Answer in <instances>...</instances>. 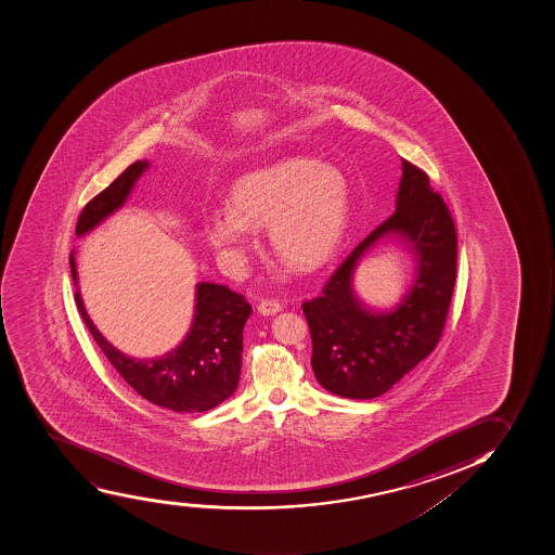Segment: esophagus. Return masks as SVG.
I'll list each match as a JSON object with an SVG mask.
<instances>
[{
    "label": "esophagus",
    "mask_w": 555,
    "mask_h": 555,
    "mask_svg": "<svg viewBox=\"0 0 555 555\" xmlns=\"http://www.w3.org/2000/svg\"><path fill=\"white\" fill-rule=\"evenodd\" d=\"M283 310V306H281L280 300L275 299H263L258 306V311H260L261 315H275V313H280Z\"/></svg>",
    "instance_id": "1"
}]
</instances>
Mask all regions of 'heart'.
<instances>
[{
  "label": "heart",
  "instance_id": "1",
  "mask_svg": "<svg viewBox=\"0 0 555 555\" xmlns=\"http://www.w3.org/2000/svg\"><path fill=\"white\" fill-rule=\"evenodd\" d=\"M350 217V185L336 165L285 158L240 176L230 208L205 220V238L222 263L240 270L267 224L275 255L292 269L310 272L340 247Z\"/></svg>",
  "mask_w": 555,
  "mask_h": 555
}]
</instances>
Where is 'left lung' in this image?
<instances>
[{"instance_id": "obj_1", "label": "left lung", "mask_w": 555, "mask_h": 555, "mask_svg": "<svg viewBox=\"0 0 555 555\" xmlns=\"http://www.w3.org/2000/svg\"><path fill=\"white\" fill-rule=\"evenodd\" d=\"M385 237L415 255L417 278L390 312L369 309L351 281L360 258ZM457 272L454 220L429 176L402 160L397 210L356 245L315 299L302 305L310 325L317 380L331 393L366 400L393 388L435 350L443 333Z\"/></svg>"}]
</instances>
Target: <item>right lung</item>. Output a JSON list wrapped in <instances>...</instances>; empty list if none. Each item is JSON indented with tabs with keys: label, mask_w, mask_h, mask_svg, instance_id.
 Masks as SVG:
<instances>
[{
	"label": "right lung",
	"mask_w": 555,
	"mask_h": 555,
	"mask_svg": "<svg viewBox=\"0 0 555 555\" xmlns=\"http://www.w3.org/2000/svg\"><path fill=\"white\" fill-rule=\"evenodd\" d=\"M147 167L145 160L131 164L111 186L89 201L76 224V235H86L119 210ZM69 263L73 281L78 285L75 253H70ZM75 299L95 344L120 377L145 400L176 413H203L235 393L244 350L242 331L253 311L244 295L224 285L197 283L194 320L185 340L151 360L131 358L115 349L87 315L80 288Z\"/></svg>",
	"instance_id": "add662e5"
}]
</instances>
